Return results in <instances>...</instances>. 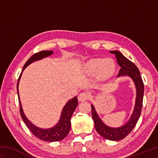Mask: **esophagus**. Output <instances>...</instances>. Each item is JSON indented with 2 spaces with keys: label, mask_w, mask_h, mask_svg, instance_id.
<instances>
[{
  "label": "esophagus",
  "mask_w": 158,
  "mask_h": 158,
  "mask_svg": "<svg viewBox=\"0 0 158 158\" xmlns=\"http://www.w3.org/2000/svg\"><path fill=\"white\" fill-rule=\"evenodd\" d=\"M89 98V96L88 94V93L86 92H83L81 93L78 96V99L80 102L84 101V100H87Z\"/></svg>",
  "instance_id": "esophagus-1"
}]
</instances>
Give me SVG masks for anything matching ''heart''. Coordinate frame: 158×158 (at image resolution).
I'll return each instance as SVG.
<instances>
[{
  "label": "heart",
  "instance_id": "1",
  "mask_svg": "<svg viewBox=\"0 0 158 158\" xmlns=\"http://www.w3.org/2000/svg\"><path fill=\"white\" fill-rule=\"evenodd\" d=\"M115 61L111 58L109 59H93L85 64V70L91 75L99 72V75L102 78H107L111 76L115 70Z\"/></svg>",
  "mask_w": 158,
  "mask_h": 158
}]
</instances>
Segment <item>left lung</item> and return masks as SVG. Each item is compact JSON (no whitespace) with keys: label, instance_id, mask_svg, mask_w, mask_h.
I'll return each mask as SVG.
<instances>
[{"label":"left lung","instance_id":"left-lung-1","mask_svg":"<svg viewBox=\"0 0 158 158\" xmlns=\"http://www.w3.org/2000/svg\"><path fill=\"white\" fill-rule=\"evenodd\" d=\"M110 53L115 55L119 66L121 67L117 77L129 76L135 83L136 89V96L135 108L130 119L125 125L119 127L107 126L102 122L97 114L94 106H92V115L94 122L95 128L100 135L103 138L110 140H120L125 138L131 132L138 122L141 113L143 100L144 95V84L140 73L137 66L128 59H127L122 53L118 51H110Z\"/></svg>","mask_w":158,"mask_h":158}]
</instances>
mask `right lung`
<instances>
[{
	"label": "right lung",
	"mask_w": 158,
	"mask_h": 158,
	"mask_svg": "<svg viewBox=\"0 0 158 158\" xmlns=\"http://www.w3.org/2000/svg\"><path fill=\"white\" fill-rule=\"evenodd\" d=\"M53 51H41L40 52L35 53V54L32 55L31 58L27 60V62L25 63L24 66L23 67L22 73L23 71V70L26 69V67L28 66L30 64H31L35 61H37V60H41L44 58H46V57L48 56H51L52 54H53ZM22 73L20 74L18 83H17V91H18L19 103L20 105L19 112L23 122L25 123L26 126H27L28 127V129L31 131L33 135L37 137L39 139H41L43 140H45V141L48 142H55L62 140V139H64L67 136V135L69 133L70 125H71L70 119H71L73 112L75 111L77 105H78V101H77V96L74 97L73 98L69 100L65 105V106H64L61 113V116H60V119L58 123H57L55 126L48 129L39 128V127H36L34 124H32L30 122L23 111L18 91L19 82L20 80V77H21L22 75Z\"/></svg>",
	"instance_id": "add662e5"
}]
</instances>
